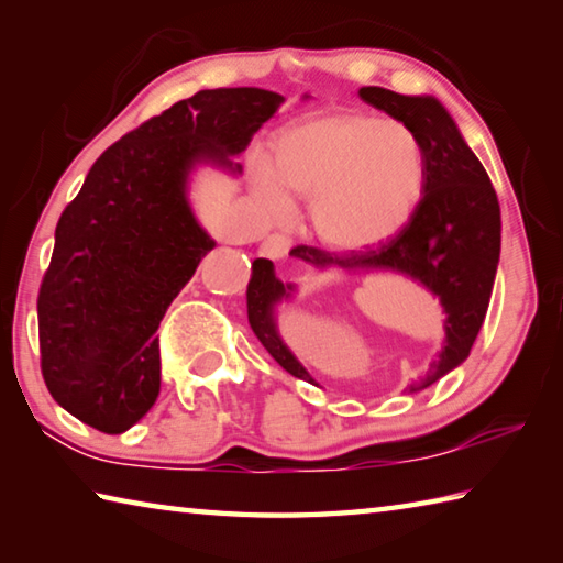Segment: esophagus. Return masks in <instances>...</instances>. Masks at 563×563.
<instances>
[{
  "mask_svg": "<svg viewBox=\"0 0 563 563\" xmlns=\"http://www.w3.org/2000/svg\"><path fill=\"white\" fill-rule=\"evenodd\" d=\"M292 241L285 233H271L268 238H265L263 245H261V253L265 255V258H273V261H280L288 255Z\"/></svg>",
  "mask_w": 563,
  "mask_h": 563,
  "instance_id": "esophagus-1",
  "label": "esophagus"
}]
</instances>
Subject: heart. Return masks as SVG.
<instances>
[{
	"instance_id": "b5f03b06",
	"label": "heart",
	"mask_w": 563,
	"mask_h": 563,
	"mask_svg": "<svg viewBox=\"0 0 563 563\" xmlns=\"http://www.w3.org/2000/svg\"><path fill=\"white\" fill-rule=\"evenodd\" d=\"M427 146L402 119L330 113L285 129L255 186L273 213L310 198V225L335 251H362L412 221L427 190Z\"/></svg>"
}]
</instances>
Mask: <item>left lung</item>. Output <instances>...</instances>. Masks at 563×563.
Masks as SVG:
<instances>
[{
    "mask_svg": "<svg viewBox=\"0 0 563 563\" xmlns=\"http://www.w3.org/2000/svg\"><path fill=\"white\" fill-rule=\"evenodd\" d=\"M360 99L393 119L407 121L422 136L430 161L422 203L393 241L377 247L338 255L322 247L298 245L290 255L318 271L402 273L440 298L446 312L444 347L422 383L412 387V393H417L462 365L479 335L499 265V201L487 170L464 144L460 129L440 101L432 97H405L379 87H362ZM290 292L292 285H283L275 278L271 261H253V275L247 283V322L283 369L298 379L316 383L283 345L275 330V302L290 298Z\"/></svg>",
    "mask_w": 563,
    "mask_h": 563,
    "instance_id": "obj_1",
    "label": "left lung"
}]
</instances>
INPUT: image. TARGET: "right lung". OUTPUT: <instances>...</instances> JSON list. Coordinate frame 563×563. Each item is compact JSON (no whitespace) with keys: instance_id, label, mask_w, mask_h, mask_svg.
Instances as JSON below:
<instances>
[{"instance_id":"add662e5","label":"right lung","mask_w":563,"mask_h":563,"mask_svg":"<svg viewBox=\"0 0 563 563\" xmlns=\"http://www.w3.org/2000/svg\"><path fill=\"white\" fill-rule=\"evenodd\" d=\"M280 101L253 87L198 91L103 151L64 208L36 300L42 375L84 424L121 434L154 407L156 330L216 245L190 213V170L241 174L231 156Z\"/></svg>"}]
</instances>
